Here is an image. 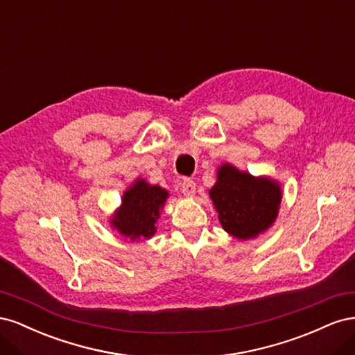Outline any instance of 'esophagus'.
Returning <instances> with one entry per match:
<instances>
[{
	"instance_id": "obj_1",
	"label": "esophagus",
	"mask_w": 355,
	"mask_h": 355,
	"mask_svg": "<svg viewBox=\"0 0 355 355\" xmlns=\"http://www.w3.org/2000/svg\"><path fill=\"white\" fill-rule=\"evenodd\" d=\"M180 189H182V192H184V196L194 197V194H196V182L192 179L185 178L184 180L180 182Z\"/></svg>"
}]
</instances>
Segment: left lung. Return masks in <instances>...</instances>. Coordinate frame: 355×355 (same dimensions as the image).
Wrapping results in <instances>:
<instances>
[{"instance_id":"obj_1","label":"left lung","mask_w":355,"mask_h":355,"mask_svg":"<svg viewBox=\"0 0 355 355\" xmlns=\"http://www.w3.org/2000/svg\"><path fill=\"white\" fill-rule=\"evenodd\" d=\"M209 194L223 230L241 240L270 228L282 201V189L275 182L256 179L230 164L219 168L216 185Z\"/></svg>"}]
</instances>
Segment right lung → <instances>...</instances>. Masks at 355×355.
<instances>
[{
	"instance_id": "right-lung-1",
	"label": "right lung",
	"mask_w": 355,
	"mask_h": 355,
	"mask_svg": "<svg viewBox=\"0 0 355 355\" xmlns=\"http://www.w3.org/2000/svg\"><path fill=\"white\" fill-rule=\"evenodd\" d=\"M167 196L166 189L148 185L145 180L139 179L124 192L123 206L112 219L114 228L125 237H130V240L153 237L157 230L155 220Z\"/></svg>"
}]
</instances>
